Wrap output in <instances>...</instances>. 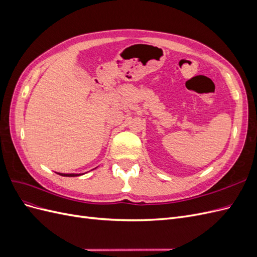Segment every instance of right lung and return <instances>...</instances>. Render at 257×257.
I'll list each match as a JSON object with an SVG mask.
<instances>
[{"instance_id": "obj_1", "label": "right lung", "mask_w": 257, "mask_h": 257, "mask_svg": "<svg viewBox=\"0 0 257 257\" xmlns=\"http://www.w3.org/2000/svg\"><path fill=\"white\" fill-rule=\"evenodd\" d=\"M60 176H63V177H77V176H81L83 174H62V173H57Z\"/></svg>"}]
</instances>
